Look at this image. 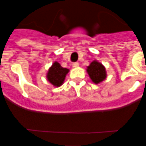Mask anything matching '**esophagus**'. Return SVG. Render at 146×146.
<instances>
[{"label":"esophagus","instance_id":"obj_1","mask_svg":"<svg viewBox=\"0 0 146 146\" xmlns=\"http://www.w3.org/2000/svg\"><path fill=\"white\" fill-rule=\"evenodd\" d=\"M72 67H73V68H78V63H73V64H72Z\"/></svg>","mask_w":146,"mask_h":146}]
</instances>
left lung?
<instances>
[{
    "instance_id": "obj_1",
    "label": "left lung",
    "mask_w": 146,
    "mask_h": 146,
    "mask_svg": "<svg viewBox=\"0 0 146 146\" xmlns=\"http://www.w3.org/2000/svg\"><path fill=\"white\" fill-rule=\"evenodd\" d=\"M86 71L92 82H94L95 84H98L104 81L107 76L105 68L97 60H94L90 66H88Z\"/></svg>"
}]
</instances>
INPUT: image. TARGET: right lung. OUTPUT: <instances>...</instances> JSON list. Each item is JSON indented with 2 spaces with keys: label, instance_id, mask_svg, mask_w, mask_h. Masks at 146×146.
I'll list each match as a JSON object with an SVG mask.
<instances>
[{
  "label": "right lung",
  "instance_id": "1",
  "mask_svg": "<svg viewBox=\"0 0 146 146\" xmlns=\"http://www.w3.org/2000/svg\"><path fill=\"white\" fill-rule=\"evenodd\" d=\"M68 68L61 67L58 62H54L48 69L46 78L48 81L55 86H60L64 81L65 77L68 73Z\"/></svg>",
  "mask_w": 146,
  "mask_h": 146
}]
</instances>
